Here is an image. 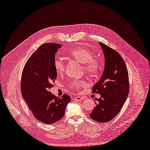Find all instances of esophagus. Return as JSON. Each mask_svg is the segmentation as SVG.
<instances>
[{
  "label": "esophagus",
  "instance_id": "34e87169",
  "mask_svg": "<svg viewBox=\"0 0 150 150\" xmlns=\"http://www.w3.org/2000/svg\"><path fill=\"white\" fill-rule=\"evenodd\" d=\"M84 98L82 97H80V96H78V97H76L74 98V100H76V101H82V100H83Z\"/></svg>",
  "mask_w": 150,
  "mask_h": 150
}]
</instances>
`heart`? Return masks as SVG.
Here are the masks:
<instances>
[{
    "mask_svg": "<svg viewBox=\"0 0 150 150\" xmlns=\"http://www.w3.org/2000/svg\"><path fill=\"white\" fill-rule=\"evenodd\" d=\"M68 54L79 63L83 64L84 70L88 74L95 76L100 72L101 68L100 62L94 58V54L88 49L83 47L74 48L68 52ZM54 66L58 74L64 71L65 65L60 59H56L54 61ZM85 85L86 82L82 80H74L70 82V86L75 89H78Z\"/></svg>",
    "mask_w": 150,
    "mask_h": 150,
    "instance_id": "heart-1",
    "label": "heart"
}]
</instances>
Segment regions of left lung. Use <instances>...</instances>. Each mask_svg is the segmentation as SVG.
I'll use <instances>...</instances> for the list:
<instances>
[{
    "label": "left lung",
    "instance_id": "1",
    "mask_svg": "<svg viewBox=\"0 0 150 150\" xmlns=\"http://www.w3.org/2000/svg\"><path fill=\"white\" fill-rule=\"evenodd\" d=\"M105 58L104 71L94 86L93 93L100 94L89 117L98 122H106L117 116L129 91L127 68L121 55L109 46L99 42Z\"/></svg>",
    "mask_w": 150,
    "mask_h": 150
}]
</instances>
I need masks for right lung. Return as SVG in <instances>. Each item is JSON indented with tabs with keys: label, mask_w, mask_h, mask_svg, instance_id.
<instances>
[{
	"label": "right lung",
	"mask_w": 150,
	"mask_h": 150,
	"mask_svg": "<svg viewBox=\"0 0 150 150\" xmlns=\"http://www.w3.org/2000/svg\"><path fill=\"white\" fill-rule=\"evenodd\" d=\"M61 47L56 43L42 44L26 62L21 81L22 97L36 119L51 124L61 120L71 98L67 94L58 98L50 92L57 77L55 53Z\"/></svg>",
	"instance_id": "right-lung-1"
}]
</instances>
